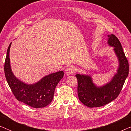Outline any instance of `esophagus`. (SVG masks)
Returning <instances> with one entry per match:
<instances>
[{
  "label": "esophagus",
  "instance_id": "esophagus-1",
  "mask_svg": "<svg viewBox=\"0 0 131 131\" xmlns=\"http://www.w3.org/2000/svg\"><path fill=\"white\" fill-rule=\"evenodd\" d=\"M76 68L74 66H70V67L67 68V69H66V73L67 75H70L72 74L73 73H74L76 71Z\"/></svg>",
  "mask_w": 131,
  "mask_h": 131
}]
</instances>
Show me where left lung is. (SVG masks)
Listing matches in <instances>:
<instances>
[{
  "label": "left lung",
  "mask_w": 131,
  "mask_h": 131,
  "mask_svg": "<svg viewBox=\"0 0 131 131\" xmlns=\"http://www.w3.org/2000/svg\"><path fill=\"white\" fill-rule=\"evenodd\" d=\"M107 44L113 47L117 57L118 67L116 72L107 83L98 86L90 74H76L78 79V93L79 100L86 106L93 108L103 106L115 100L122 89L129 74V64L119 39L109 35Z\"/></svg>",
  "instance_id": "8db88e82"
}]
</instances>
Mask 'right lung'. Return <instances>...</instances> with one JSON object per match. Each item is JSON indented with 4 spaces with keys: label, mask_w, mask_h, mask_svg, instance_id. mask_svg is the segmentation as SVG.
Returning <instances> with one entry per match:
<instances>
[{
    "label": "right lung",
    "mask_w": 131,
    "mask_h": 131,
    "mask_svg": "<svg viewBox=\"0 0 131 131\" xmlns=\"http://www.w3.org/2000/svg\"><path fill=\"white\" fill-rule=\"evenodd\" d=\"M12 42L7 50L5 62V74L7 82L15 98L19 101L33 108L47 106L52 101L55 89L64 76L63 71L43 77L35 83L28 84L17 78L12 72L9 58Z\"/></svg>",
    "instance_id": "1"
}]
</instances>
